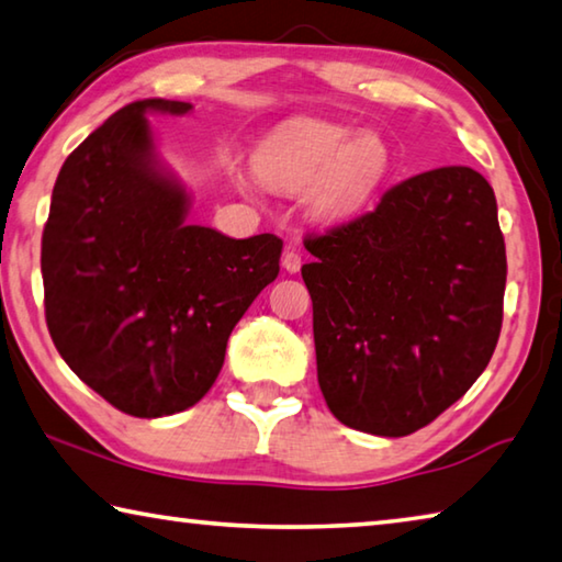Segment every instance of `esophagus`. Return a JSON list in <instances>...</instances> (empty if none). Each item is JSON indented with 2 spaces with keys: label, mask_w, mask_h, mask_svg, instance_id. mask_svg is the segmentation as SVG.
<instances>
[{
  "label": "esophagus",
  "mask_w": 562,
  "mask_h": 562,
  "mask_svg": "<svg viewBox=\"0 0 562 562\" xmlns=\"http://www.w3.org/2000/svg\"><path fill=\"white\" fill-rule=\"evenodd\" d=\"M282 268L288 270L290 274L300 272V268H302V255H300L297 250H288V252L282 255Z\"/></svg>",
  "instance_id": "esophagus-1"
}]
</instances>
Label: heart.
<instances>
[{
    "label": "heart",
    "instance_id": "1",
    "mask_svg": "<svg viewBox=\"0 0 562 562\" xmlns=\"http://www.w3.org/2000/svg\"><path fill=\"white\" fill-rule=\"evenodd\" d=\"M392 168V150L379 133L355 136L325 121H297L260 146L258 176L280 190L310 189L312 211L322 217H345L364 207Z\"/></svg>",
    "mask_w": 562,
    "mask_h": 562
}]
</instances>
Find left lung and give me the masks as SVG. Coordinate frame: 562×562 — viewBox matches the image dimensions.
Masks as SVG:
<instances>
[{"mask_svg":"<svg viewBox=\"0 0 562 562\" xmlns=\"http://www.w3.org/2000/svg\"><path fill=\"white\" fill-rule=\"evenodd\" d=\"M317 379L349 429L408 436L469 392L498 345L506 243L488 180L426 170L372 213L304 237Z\"/></svg>","mask_w":562,"mask_h":562,"instance_id":"obj_1","label":"left lung"}]
</instances>
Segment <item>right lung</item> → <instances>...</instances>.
<instances>
[{
	"instance_id": "obj_1",
	"label": "right lung",
	"mask_w": 562,
	"mask_h": 562,
	"mask_svg": "<svg viewBox=\"0 0 562 562\" xmlns=\"http://www.w3.org/2000/svg\"><path fill=\"white\" fill-rule=\"evenodd\" d=\"M144 99L64 160L42 235L46 327L71 372L123 414L158 418L201 402L227 337L278 278L282 240L190 225V193L160 164Z\"/></svg>"
}]
</instances>
